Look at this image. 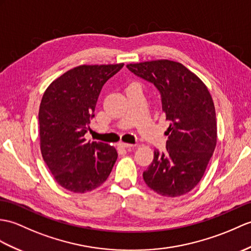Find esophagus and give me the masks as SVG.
Returning a JSON list of instances; mask_svg holds the SVG:
<instances>
[{"instance_id":"34e87169","label":"esophagus","mask_w":251,"mask_h":251,"mask_svg":"<svg viewBox=\"0 0 251 251\" xmlns=\"http://www.w3.org/2000/svg\"><path fill=\"white\" fill-rule=\"evenodd\" d=\"M133 147L132 144H129V143H124V142H121L118 144V148L121 149V150H127V149H131Z\"/></svg>"}]
</instances>
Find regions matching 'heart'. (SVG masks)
Masks as SVG:
<instances>
[{
  "instance_id": "heart-1",
  "label": "heart",
  "mask_w": 251,
  "mask_h": 251,
  "mask_svg": "<svg viewBox=\"0 0 251 251\" xmlns=\"http://www.w3.org/2000/svg\"><path fill=\"white\" fill-rule=\"evenodd\" d=\"M130 85H137V83H136V82H131V83L128 84L127 86H130Z\"/></svg>"
}]
</instances>
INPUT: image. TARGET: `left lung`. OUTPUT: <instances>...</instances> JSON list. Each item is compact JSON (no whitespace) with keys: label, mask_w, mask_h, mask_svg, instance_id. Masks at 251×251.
<instances>
[{"label":"left lung","mask_w":251,"mask_h":251,"mask_svg":"<svg viewBox=\"0 0 251 251\" xmlns=\"http://www.w3.org/2000/svg\"><path fill=\"white\" fill-rule=\"evenodd\" d=\"M126 66L160 91L162 112L171 122L166 131V152L154 151L152 164L143 172L144 182L164 197L187 194L204 176L216 148L217 122L211 93L178 62L155 60Z\"/></svg>","instance_id":"obj_1"}]
</instances>
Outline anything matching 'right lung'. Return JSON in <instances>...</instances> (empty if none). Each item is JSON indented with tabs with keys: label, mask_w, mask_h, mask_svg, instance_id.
Segmentation results:
<instances>
[{
	"label": "right lung",
	"mask_w": 251,
	"mask_h": 251,
	"mask_svg": "<svg viewBox=\"0 0 251 251\" xmlns=\"http://www.w3.org/2000/svg\"><path fill=\"white\" fill-rule=\"evenodd\" d=\"M124 66L80 65L69 69L47 87L39 106L40 152L63 188L84 194L106 182L118 152L102 142H86L102 85Z\"/></svg>",
	"instance_id": "add662e5"
}]
</instances>
